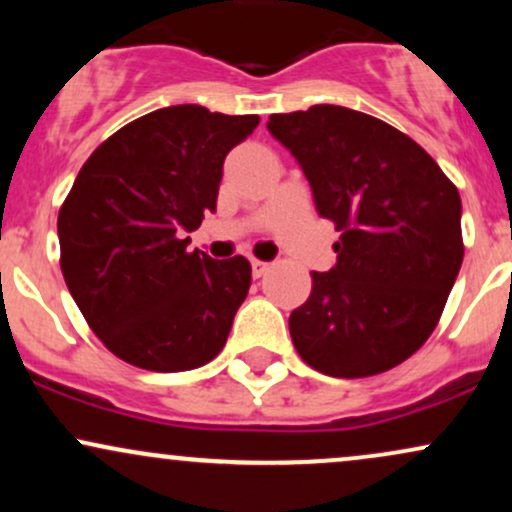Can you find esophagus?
Listing matches in <instances>:
<instances>
[{"mask_svg": "<svg viewBox=\"0 0 512 512\" xmlns=\"http://www.w3.org/2000/svg\"><path fill=\"white\" fill-rule=\"evenodd\" d=\"M267 269H269V264H267V262H262V260H252V276H255V279H260V276L267 274Z\"/></svg>", "mask_w": 512, "mask_h": 512, "instance_id": "34e87169", "label": "esophagus"}]
</instances>
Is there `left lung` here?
I'll return each mask as SVG.
<instances>
[{
  "mask_svg": "<svg viewBox=\"0 0 512 512\" xmlns=\"http://www.w3.org/2000/svg\"><path fill=\"white\" fill-rule=\"evenodd\" d=\"M342 231L330 272L289 317L296 351L332 378L385 373L436 330L462 267V202L438 163L387 122L313 105L267 122Z\"/></svg>",
  "mask_w": 512,
  "mask_h": 512,
  "instance_id": "obj_1",
  "label": "left lung"
}]
</instances>
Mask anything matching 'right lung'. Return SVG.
Wrapping results in <instances>:
<instances>
[{
  "mask_svg": "<svg viewBox=\"0 0 512 512\" xmlns=\"http://www.w3.org/2000/svg\"><path fill=\"white\" fill-rule=\"evenodd\" d=\"M257 125V115L170 105L117 129L76 175L57 219L62 274L122 361L178 373L226 344L250 262L190 252L182 236L216 211L223 161Z\"/></svg>",
  "mask_w": 512,
  "mask_h": 512,
  "instance_id": "1",
  "label": "right lung"
}]
</instances>
